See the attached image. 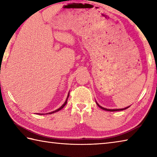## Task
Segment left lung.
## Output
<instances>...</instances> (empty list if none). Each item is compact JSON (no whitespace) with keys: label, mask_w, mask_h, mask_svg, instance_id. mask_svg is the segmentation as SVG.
Segmentation results:
<instances>
[{"label":"left lung","mask_w":157,"mask_h":157,"mask_svg":"<svg viewBox=\"0 0 157 157\" xmlns=\"http://www.w3.org/2000/svg\"><path fill=\"white\" fill-rule=\"evenodd\" d=\"M95 102H96V101H95ZM96 104H97V105L98 106V107H99L100 108H101L102 109H103V110H105V111H122V110H124V109H127V108H129L130 106H129V107H125V108H123V109H106V108H104V107H101V106L98 104V103L96 102Z\"/></svg>","instance_id":"obj_1"}]
</instances>
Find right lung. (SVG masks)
Returning <instances> with one entry per match:
<instances>
[{
	"mask_svg": "<svg viewBox=\"0 0 157 157\" xmlns=\"http://www.w3.org/2000/svg\"><path fill=\"white\" fill-rule=\"evenodd\" d=\"M68 97H69V93H68V96H67V98H66V101L64 102V103H63V104L61 106V107L59 108V109H56V110H55V111H52V112H50V113H45V114H51V113H55V112H57V111H60L61 109H63V107H64V106L66 105V103H67V100H68ZM39 114V113H38ZM41 115L42 113H39V115Z\"/></svg>",
	"mask_w": 157,
	"mask_h": 157,
	"instance_id": "right-lung-1",
	"label": "right lung"
}]
</instances>
